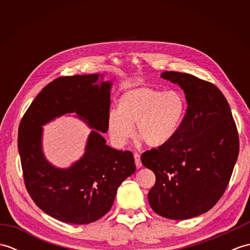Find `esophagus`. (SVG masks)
Listing matches in <instances>:
<instances>
[{
    "label": "esophagus",
    "instance_id": "obj_1",
    "mask_svg": "<svg viewBox=\"0 0 250 250\" xmlns=\"http://www.w3.org/2000/svg\"><path fill=\"white\" fill-rule=\"evenodd\" d=\"M134 160H135V166H136V167H137V168L142 167V162H141V156H140V153H137V152L134 153Z\"/></svg>",
    "mask_w": 250,
    "mask_h": 250
}]
</instances>
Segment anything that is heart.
<instances>
[{"label":"heart","mask_w":250,"mask_h":250,"mask_svg":"<svg viewBox=\"0 0 250 250\" xmlns=\"http://www.w3.org/2000/svg\"><path fill=\"white\" fill-rule=\"evenodd\" d=\"M187 104L184 95L150 87L130 89L121 95L118 109L107 116V133L113 145L124 147L133 134L145 145L160 147L171 142L180 129Z\"/></svg>","instance_id":"obj_1"}]
</instances>
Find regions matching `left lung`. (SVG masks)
Masks as SVG:
<instances>
[{
    "mask_svg": "<svg viewBox=\"0 0 250 250\" xmlns=\"http://www.w3.org/2000/svg\"><path fill=\"white\" fill-rule=\"evenodd\" d=\"M184 90L187 111L167 144L143 153V166L156 175L148 193L153 211L185 220L208 211L224 194L240 150L229 103L214 83L187 73L163 72Z\"/></svg>",
    "mask_w": 250,
    "mask_h": 250,
    "instance_id": "1",
    "label": "left lung"
}]
</instances>
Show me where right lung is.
<instances>
[{
	"label": "right lung",
	"instance_id": "right-lung-1",
	"mask_svg": "<svg viewBox=\"0 0 250 250\" xmlns=\"http://www.w3.org/2000/svg\"><path fill=\"white\" fill-rule=\"evenodd\" d=\"M103 76L55 79L37 94L19 125L18 151L25 188L44 213L66 224H91L107 214L117 189L135 172L133 153L106 145L100 133L107 132L110 105L111 82H103ZM70 112L95 130L88 137L84 156L70 168L59 169L43 156L41 126Z\"/></svg>",
	"mask_w": 250,
	"mask_h": 250
}]
</instances>
